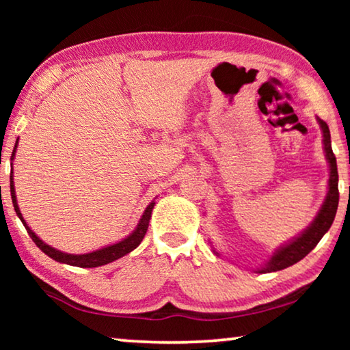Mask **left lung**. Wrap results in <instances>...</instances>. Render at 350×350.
Instances as JSON below:
<instances>
[{
    "label": "left lung",
    "instance_id": "1",
    "mask_svg": "<svg viewBox=\"0 0 350 350\" xmlns=\"http://www.w3.org/2000/svg\"><path fill=\"white\" fill-rule=\"evenodd\" d=\"M317 122L319 128H321L323 133V148H324V156L325 161L329 163V182H327V194H325L324 202L321 208L318 210L317 216L313 221L309 224V227L304 228L298 236H295L286 244H282L276 248V250L271 253V256L265 264L260 265L259 269L254 271L256 273H270V271H278L282 269H287L290 265L298 262V260L307 256L317 244L321 241L323 236L329 232L332 222H334L336 208H338V200H340V193H338V171H336V159L335 154L332 151L330 145V131L327 123L321 118L317 117ZM211 244V242H210ZM213 245V244H211ZM213 248V253L216 256H221L215 247Z\"/></svg>",
    "mask_w": 350,
    "mask_h": 350
}]
</instances>
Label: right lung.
<instances>
[{
    "instance_id": "add662e5",
    "label": "right lung",
    "mask_w": 350,
    "mask_h": 350,
    "mask_svg": "<svg viewBox=\"0 0 350 350\" xmlns=\"http://www.w3.org/2000/svg\"><path fill=\"white\" fill-rule=\"evenodd\" d=\"M16 146H18V140H16L14 152H12V161L15 159V152H16ZM10 196H12V204H14V208L16 216L20 217V221L25 225V228L27 230L29 236H31L32 241L37 244L41 252L46 253L47 256L52 258L57 262L62 264H68V265H74V267H81V269H91V267H100V265L109 264L112 260H117L118 258L125 256V254L131 253L134 248H137L140 245V242L144 241L145 233L148 230V225H150V219H151V213L154 205H156V200H151L150 205L146 206L144 215H142L140 221L137 224V227L133 230V233H129L126 238H123L122 241L116 242V244H109L105 245L98 250H94L90 253H83V254H74V253H64L62 250H57V248L47 245L44 241H41L37 234H35L31 227H29L27 222L23 217L18 202H16V194H15V183H14V170H12L10 174Z\"/></svg>"
}]
</instances>
